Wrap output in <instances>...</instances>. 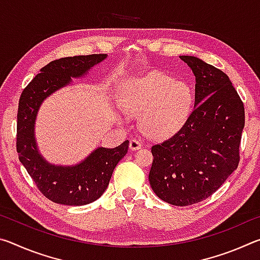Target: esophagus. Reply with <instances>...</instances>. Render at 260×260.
<instances>
[{"instance_id":"esophagus-1","label":"esophagus","mask_w":260,"mask_h":260,"mask_svg":"<svg viewBox=\"0 0 260 260\" xmlns=\"http://www.w3.org/2000/svg\"><path fill=\"white\" fill-rule=\"evenodd\" d=\"M142 148V142H141V141H139V140H136V139H132L131 140V142H129V149L131 150H138V149H141Z\"/></svg>"}]
</instances>
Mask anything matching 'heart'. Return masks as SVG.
<instances>
[{
	"label": "heart",
	"instance_id": "heart-1",
	"mask_svg": "<svg viewBox=\"0 0 260 260\" xmlns=\"http://www.w3.org/2000/svg\"><path fill=\"white\" fill-rule=\"evenodd\" d=\"M118 102L122 112L140 116L141 129L149 138L174 134L186 122L191 107V91L186 82L151 71L121 82ZM126 120V116L119 117Z\"/></svg>",
	"mask_w": 260,
	"mask_h": 260
}]
</instances>
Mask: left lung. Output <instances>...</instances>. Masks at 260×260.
Masks as SVG:
<instances>
[{
	"instance_id": "obj_1",
	"label": "left lung",
	"mask_w": 260,
	"mask_h": 260,
	"mask_svg": "<svg viewBox=\"0 0 260 260\" xmlns=\"http://www.w3.org/2000/svg\"><path fill=\"white\" fill-rule=\"evenodd\" d=\"M195 76V104L173 136L151 148L149 181L166 203L187 206L208 199L237 169L244 107L221 70L180 56Z\"/></svg>"
}]
</instances>
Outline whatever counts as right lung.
Returning <instances> with one entry per match:
<instances>
[{
    "label": "right lung",
    "mask_w": 260,
    "mask_h": 260,
    "mask_svg": "<svg viewBox=\"0 0 260 260\" xmlns=\"http://www.w3.org/2000/svg\"><path fill=\"white\" fill-rule=\"evenodd\" d=\"M107 54L64 57L40 70L21 93L17 114V152L21 164L43 195L55 203L86 205L102 196L114 167L128 150L129 141L116 148L99 147L76 165L51 164L39 151L35 120L43 101L82 78L107 58Z\"/></svg>",
    "instance_id": "add662e5"
}]
</instances>
